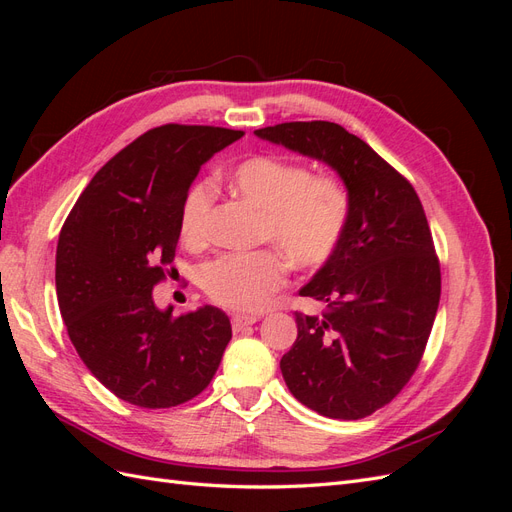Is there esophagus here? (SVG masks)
I'll use <instances>...</instances> for the list:
<instances>
[{"label": "esophagus", "instance_id": "1", "mask_svg": "<svg viewBox=\"0 0 512 512\" xmlns=\"http://www.w3.org/2000/svg\"><path fill=\"white\" fill-rule=\"evenodd\" d=\"M254 322H258V318H256V316L235 314V316H232V331L239 333V331H243V329H247V327H252Z\"/></svg>", "mask_w": 512, "mask_h": 512}]
</instances>
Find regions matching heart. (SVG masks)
<instances>
[{
	"label": "heart",
	"mask_w": 512,
	"mask_h": 512,
	"mask_svg": "<svg viewBox=\"0 0 512 512\" xmlns=\"http://www.w3.org/2000/svg\"><path fill=\"white\" fill-rule=\"evenodd\" d=\"M241 196L262 209V237L284 254L292 267L318 269L327 262L346 230L350 196L342 183L282 156L245 158L228 170ZM213 188L196 181L181 205L179 230L188 245L207 241ZM209 297L237 312H260L286 282V262L271 250L224 254L200 275Z\"/></svg>",
	"instance_id": "1"
}]
</instances>
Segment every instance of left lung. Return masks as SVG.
I'll return each instance as SVG.
<instances>
[{
    "mask_svg": "<svg viewBox=\"0 0 512 512\" xmlns=\"http://www.w3.org/2000/svg\"><path fill=\"white\" fill-rule=\"evenodd\" d=\"M254 134L327 164L350 196L335 254L299 290L327 312L294 314L299 335L280 369L303 406L356 421L404 389L436 320L440 265L423 205L393 166L337 123L290 121Z\"/></svg>",
    "mask_w": 512,
    "mask_h": 512,
    "instance_id": "left-lung-1",
    "label": "left lung"
}]
</instances>
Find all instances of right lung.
<instances>
[{
    "mask_svg": "<svg viewBox=\"0 0 512 512\" xmlns=\"http://www.w3.org/2000/svg\"><path fill=\"white\" fill-rule=\"evenodd\" d=\"M243 136L153 128L108 160L59 232L55 286L70 342L119 399L170 408L207 389L232 337L220 307L173 316L153 301L175 258L183 198L200 166Z\"/></svg>",
    "mask_w": 512,
    "mask_h": 512,
    "instance_id": "add662e5",
    "label": "right lung"
}]
</instances>
